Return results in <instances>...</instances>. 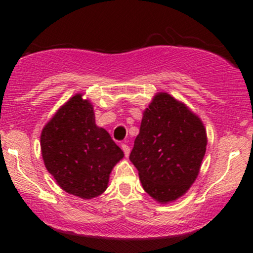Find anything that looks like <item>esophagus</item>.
Masks as SVG:
<instances>
[{
	"label": "esophagus",
	"mask_w": 253,
	"mask_h": 253,
	"mask_svg": "<svg viewBox=\"0 0 253 253\" xmlns=\"http://www.w3.org/2000/svg\"><path fill=\"white\" fill-rule=\"evenodd\" d=\"M121 149L124 150V152H125V156L126 157H128L129 156V152H130V149H129V146L127 144H123L121 145Z\"/></svg>",
	"instance_id": "esophagus-1"
}]
</instances>
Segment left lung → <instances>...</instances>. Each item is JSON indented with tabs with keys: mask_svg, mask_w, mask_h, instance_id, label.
<instances>
[{
	"mask_svg": "<svg viewBox=\"0 0 253 253\" xmlns=\"http://www.w3.org/2000/svg\"><path fill=\"white\" fill-rule=\"evenodd\" d=\"M207 133L197 115L168 92L145 109L129 159L144 190L167 203L184 195L199 175Z\"/></svg>",
	"mask_w": 253,
	"mask_h": 253,
	"instance_id": "left-lung-1",
	"label": "left lung"
}]
</instances>
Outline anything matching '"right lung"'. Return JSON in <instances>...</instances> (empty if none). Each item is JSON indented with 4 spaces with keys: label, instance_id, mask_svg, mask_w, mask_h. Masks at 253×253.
<instances>
[{
    "label": "right lung",
    "instance_id": "obj_1",
    "mask_svg": "<svg viewBox=\"0 0 253 253\" xmlns=\"http://www.w3.org/2000/svg\"><path fill=\"white\" fill-rule=\"evenodd\" d=\"M76 94L57 110L40 136L46 169L66 193L92 199L108 187L114 165L124 152L95 124L94 108Z\"/></svg>",
    "mask_w": 253,
    "mask_h": 253
}]
</instances>
